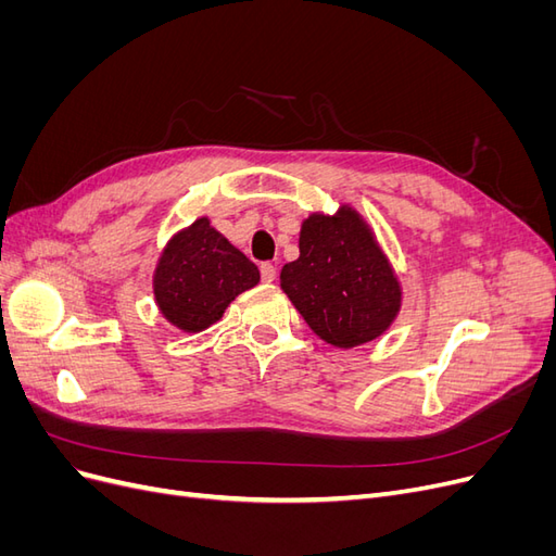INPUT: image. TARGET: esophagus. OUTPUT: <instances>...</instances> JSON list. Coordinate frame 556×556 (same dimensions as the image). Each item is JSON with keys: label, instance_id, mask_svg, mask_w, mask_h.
Listing matches in <instances>:
<instances>
[{"label": "esophagus", "instance_id": "34e87169", "mask_svg": "<svg viewBox=\"0 0 556 556\" xmlns=\"http://www.w3.org/2000/svg\"><path fill=\"white\" fill-rule=\"evenodd\" d=\"M260 274H262V282H274L276 280V266L271 262H264L260 266Z\"/></svg>", "mask_w": 556, "mask_h": 556}]
</instances>
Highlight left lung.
<instances>
[{"label": "left lung", "mask_w": 556, "mask_h": 556, "mask_svg": "<svg viewBox=\"0 0 556 556\" xmlns=\"http://www.w3.org/2000/svg\"><path fill=\"white\" fill-rule=\"evenodd\" d=\"M280 290L315 336L345 350L390 329L403 294L374 229L348 204L301 223L299 257L280 268Z\"/></svg>", "instance_id": "1"}]
</instances>
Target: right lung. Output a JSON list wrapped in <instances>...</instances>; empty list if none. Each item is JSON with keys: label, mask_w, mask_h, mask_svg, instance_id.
<instances>
[{"label": "right lung", "mask_w": 556, "mask_h": 556, "mask_svg": "<svg viewBox=\"0 0 556 556\" xmlns=\"http://www.w3.org/2000/svg\"><path fill=\"white\" fill-rule=\"evenodd\" d=\"M257 282L260 268L211 227L208 217H197L164 245L153 294L166 323L197 333L217 323L231 301Z\"/></svg>", "instance_id": "obj_1"}]
</instances>
